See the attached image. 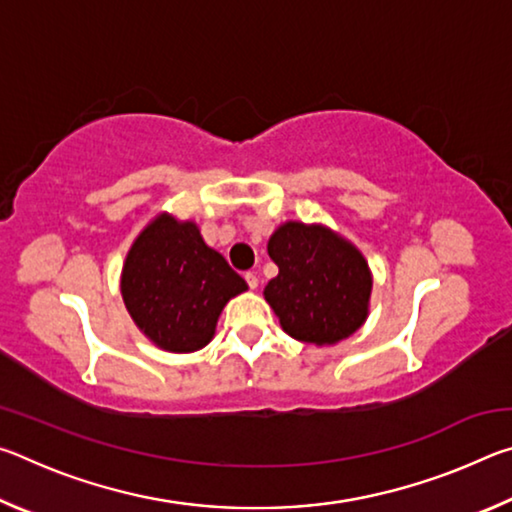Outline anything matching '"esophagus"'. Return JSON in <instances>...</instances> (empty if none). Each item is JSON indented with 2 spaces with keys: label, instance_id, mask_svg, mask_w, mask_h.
<instances>
[{
  "label": "esophagus",
  "instance_id": "esophagus-1",
  "mask_svg": "<svg viewBox=\"0 0 512 512\" xmlns=\"http://www.w3.org/2000/svg\"><path fill=\"white\" fill-rule=\"evenodd\" d=\"M244 280H246V284L250 289H257V284H259V277H257V273L255 271H248L246 275H244Z\"/></svg>",
  "mask_w": 512,
  "mask_h": 512
}]
</instances>
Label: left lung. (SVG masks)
<instances>
[{"label":"left lung","mask_w":512,"mask_h":512,"mask_svg":"<svg viewBox=\"0 0 512 512\" xmlns=\"http://www.w3.org/2000/svg\"><path fill=\"white\" fill-rule=\"evenodd\" d=\"M280 268L264 296L284 332L302 343L332 345L357 332L372 289L366 259L320 225L284 223L268 241Z\"/></svg>","instance_id":"8db88e82"}]
</instances>
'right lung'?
Wrapping results in <instances>:
<instances>
[{"label":"right lung","instance_id":"obj_1","mask_svg":"<svg viewBox=\"0 0 512 512\" xmlns=\"http://www.w3.org/2000/svg\"><path fill=\"white\" fill-rule=\"evenodd\" d=\"M246 289L244 277L205 246L194 223L169 214L137 237L121 275V296L137 327L171 352L210 343L225 302Z\"/></svg>","mask_w":512,"mask_h":512}]
</instances>
